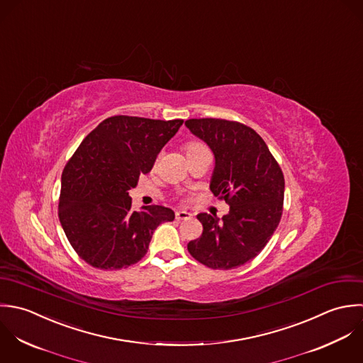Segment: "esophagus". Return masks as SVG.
<instances>
[{
    "mask_svg": "<svg viewBox=\"0 0 363 363\" xmlns=\"http://www.w3.org/2000/svg\"><path fill=\"white\" fill-rule=\"evenodd\" d=\"M174 217H176L177 221H183V220H190V218H191V214L187 213V211H176Z\"/></svg>",
    "mask_w": 363,
    "mask_h": 363,
    "instance_id": "esophagus-1",
    "label": "esophagus"
}]
</instances>
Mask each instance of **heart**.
Listing matches in <instances>:
<instances>
[{
    "label": "heart",
    "instance_id": "b5f03b06",
    "mask_svg": "<svg viewBox=\"0 0 363 363\" xmlns=\"http://www.w3.org/2000/svg\"><path fill=\"white\" fill-rule=\"evenodd\" d=\"M184 150H186V155H193V153H197L201 150H208V147L199 140H189L184 145Z\"/></svg>",
    "mask_w": 363,
    "mask_h": 363
}]
</instances>
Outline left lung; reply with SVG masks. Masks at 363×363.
I'll list each match as a JSON object with an SVG mask.
<instances>
[{"mask_svg": "<svg viewBox=\"0 0 363 363\" xmlns=\"http://www.w3.org/2000/svg\"><path fill=\"white\" fill-rule=\"evenodd\" d=\"M186 126L214 152L210 189L230 206L221 220L207 213L197 216L203 234L187 249L211 269L238 267L260 253L280 223L283 172L260 135L241 122L193 118Z\"/></svg>", "mask_w": 363, "mask_h": 363, "instance_id": "1", "label": "left lung"}]
</instances>
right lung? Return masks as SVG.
Wrapping results in <instances>:
<instances>
[{
  "label": "right lung",
  "mask_w": 363,
  "mask_h": 363,
  "mask_svg": "<svg viewBox=\"0 0 363 363\" xmlns=\"http://www.w3.org/2000/svg\"><path fill=\"white\" fill-rule=\"evenodd\" d=\"M183 120L116 116L99 123L62 173L59 220L76 253L93 267L118 270L140 260L155 230L174 220L163 206L132 210L129 190L153 167Z\"/></svg>",
  "instance_id": "obj_1"
}]
</instances>
